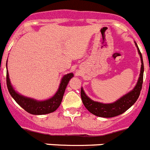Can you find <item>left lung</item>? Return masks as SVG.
Returning <instances> with one entry per match:
<instances>
[{"label":"left lung","mask_w":150,"mask_h":150,"mask_svg":"<svg viewBox=\"0 0 150 150\" xmlns=\"http://www.w3.org/2000/svg\"><path fill=\"white\" fill-rule=\"evenodd\" d=\"M135 45L137 46L138 53L140 57V60H141L140 76H139L138 81H137L135 87L133 88V90L129 91L128 94L123 95L122 98L118 99L114 103H111V104H103V103H100V102L94 101L86 95L83 88H81V98L83 100V103L86 108L91 113L97 116H100V117H114V116L122 114L123 112L129 109L130 107H132L137 100L140 94L141 88H142L144 67L141 52L139 50L137 43H135Z\"/></svg>","instance_id":"1"}]
</instances>
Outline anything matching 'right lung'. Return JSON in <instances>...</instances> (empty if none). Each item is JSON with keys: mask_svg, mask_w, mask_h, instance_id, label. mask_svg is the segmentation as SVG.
Segmentation results:
<instances>
[{"mask_svg": "<svg viewBox=\"0 0 150 150\" xmlns=\"http://www.w3.org/2000/svg\"><path fill=\"white\" fill-rule=\"evenodd\" d=\"M6 65H7V63ZM73 76H74V74L72 73L64 75L62 77L59 89L55 95L51 98L46 100H34V99L21 95L20 94L16 92L10 83L8 71H6V86H7L8 91L13 97V98L16 101L18 105H20L28 112L34 115L48 114L56 110L58 107L60 106L66 87L70 79Z\"/></svg>", "mask_w": 150, "mask_h": 150, "instance_id": "1", "label": "right lung"}]
</instances>
